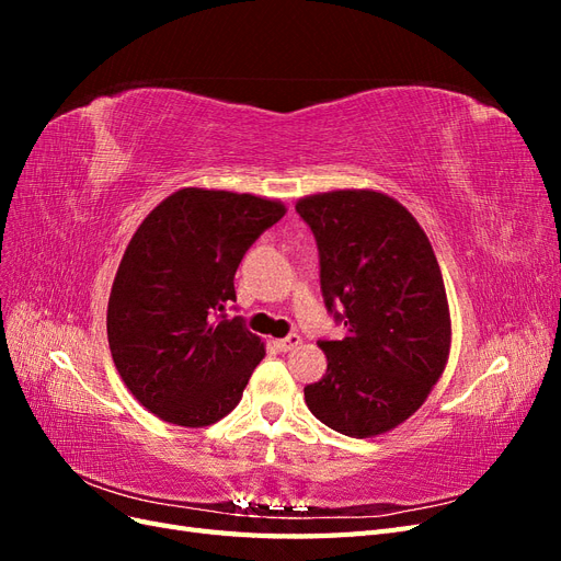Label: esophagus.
Masks as SVG:
<instances>
[{
  "instance_id": "obj_1",
  "label": "esophagus",
  "mask_w": 561,
  "mask_h": 561,
  "mask_svg": "<svg viewBox=\"0 0 561 561\" xmlns=\"http://www.w3.org/2000/svg\"><path fill=\"white\" fill-rule=\"evenodd\" d=\"M274 344H276L278 351L287 353V351H295V348L301 344V336H299V334H287L285 339H276Z\"/></svg>"
}]
</instances>
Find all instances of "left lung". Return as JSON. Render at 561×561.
<instances>
[{"label": "left lung", "instance_id": "1", "mask_svg": "<svg viewBox=\"0 0 561 561\" xmlns=\"http://www.w3.org/2000/svg\"><path fill=\"white\" fill-rule=\"evenodd\" d=\"M316 236L325 307L346 325L320 342L328 371L304 388L311 414L348 437L393 431L449 360L451 318L433 245L402 203L375 190L297 201Z\"/></svg>", "mask_w": 561, "mask_h": 561}]
</instances>
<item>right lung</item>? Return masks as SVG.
I'll return each mask as SVG.
<instances>
[{
	"instance_id": "add662e5",
	"label": "right lung",
	"mask_w": 561,
	"mask_h": 561,
	"mask_svg": "<svg viewBox=\"0 0 561 561\" xmlns=\"http://www.w3.org/2000/svg\"><path fill=\"white\" fill-rule=\"evenodd\" d=\"M285 213L276 198L184 186L133 233L112 283L107 339L118 377L161 421L203 428L243 398L266 351L225 309L245 250Z\"/></svg>"
}]
</instances>
